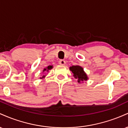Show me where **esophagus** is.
<instances>
[{
  "label": "esophagus",
  "instance_id": "1",
  "mask_svg": "<svg viewBox=\"0 0 128 128\" xmlns=\"http://www.w3.org/2000/svg\"><path fill=\"white\" fill-rule=\"evenodd\" d=\"M59 62V64H60V65H65L66 64V61L63 60H60L59 62Z\"/></svg>",
  "mask_w": 128,
  "mask_h": 128
}]
</instances>
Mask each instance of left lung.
<instances>
[{
	"mask_svg": "<svg viewBox=\"0 0 128 128\" xmlns=\"http://www.w3.org/2000/svg\"><path fill=\"white\" fill-rule=\"evenodd\" d=\"M70 70L73 73V76L74 78L78 79V82L82 80H86L88 78L86 73L84 71L82 67L79 66H73L70 67Z\"/></svg>",
	"mask_w": 128,
	"mask_h": 128,
	"instance_id": "obj_1",
	"label": "left lung"
}]
</instances>
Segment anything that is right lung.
<instances>
[{"mask_svg": "<svg viewBox=\"0 0 128 128\" xmlns=\"http://www.w3.org/2000/svg\"><path fill=\"white\" fill-rule=\"evenodd\" d=\"M51 68H52V66H49L48 67H47V68H46L44 69L43 72L48 71V70H50Z\"/></svg>", "mask_w": 128, "mask_h": 128, "instance_id": "add662e5", "label": "right lung"}]
</instances>
